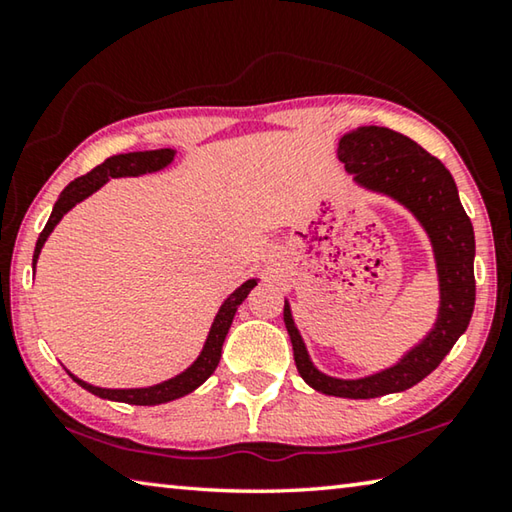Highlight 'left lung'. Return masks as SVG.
I'll return each instance as SVG.
<instances>
[{"mask_svg": "<svg viewBox=\"0 0 512 512\" xmlns=\"http://www.w3.org/2000/svg\"><path fill=\"white\" fill-rule=\"evenodd\" d=\"M339 160L354 176V183L388 194L415 214L431 239L440 280V311L427 339L415 345L406 357L377 375L363 379H334L309 361L291 309L284 302V325L291 336L293 359L300 377L318 393L370 400L388 393L406 391L440 366L470 325L474 284V230L465 214L452 173L445 164L402 133L381 126H361L341 137Z\"/></svg>", "mask_w": 512, "mask_h": 512, "instance_id": "left-lung-1", "label": "left lung"}]
</instances>
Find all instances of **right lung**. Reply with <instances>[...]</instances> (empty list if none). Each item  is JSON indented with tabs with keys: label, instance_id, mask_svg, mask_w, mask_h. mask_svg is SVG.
I'll list each match as a JSON object with an SVG mask.
<instances>
[{
	"label": "right lung",
	"instance_id": "right-lung-1",
	"mask_svg": "<svg viewBox=\"0 0 512 512\" xmlns=\"http://www.w3.org/2000/svg\"><path fill=\"white\" fill-rule=\"evenodd\" d=\"M173 155H176V151H171V149L112 155V158L101 162L99 167H94L90 173H85V176L72 180V183H69L63 192H60L54 210H51V216L45 225V230L40 232L36 250H33V268H36L40 250H42V246H45V241L51 235V230L56 228L58 221L63 219V216L72 210L76 203H81L83 198H88L90 194L97 192V189L103 183H108L110 178L142 176V173L160 171L173 160ZM255 284H257V280H248L241 284L235 293H230V298L223 302L219 314H216V318H214L210 334H207V341L203 345V352L198 354V359L192 363V366H189L185 372H180V375H176L173 379H167V381H162V384H155L149 388H99V386L85 384L83 379L74 377L69 370H67V375L72 377L81 388H85V391H90L92 395L101 397V400L126 402V404H135V406H155V404L178 400V397L196 391V388L212 375L216 366H219L221 348H223L225 336H228L232 318H235L237 307L248 298V293L255 287Z\"/></svg>",
	"mask_w": 512,
	"mask_h": 512
}]
</instances>
